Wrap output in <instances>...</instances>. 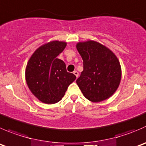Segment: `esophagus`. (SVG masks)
<instances>
[{
    "instance_id": "esophagus-1",
    "label": "esophagus",
    "mask_w": 146,
    "mask_h": 146,
    "mask_svg": "<svg viewBox=\"0 0 146 146\" xmlns=\"http://www.w3.org/2000/svg\"><path fill=\"white\" fill-rule=\"evenodd\" d=\"M73 74L76 76V78H78V72L75 70V71H73Z\"/></svg>"
}]
</instances>
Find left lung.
<instances>
[{
  "label": "left lung",
  "mask_w": 146,
  "mask_h": 146,
  "mask_svg": "<svg viewBox=\"0 0 146 146\" xmlns=\"http://www.w3.org/2000/svg\"><path fill=\"white\" fill-rule=\"evenodd\" d=\"M76 48L83 60V70L76 80L83 96L93 103L109 98L121 83L118 58L108 48L94 40L78 42Z\"/></svg>",
  "instance_id": "left-lung-1"
}]
</instances>
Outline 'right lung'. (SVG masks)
Wrapping results in <instances>:
<instances>
[{
    "instance_id": "add662e5",
    "label": "right lung",
    "mask_w": 146,
    "mask_h": 146,
    "mask_svg": "<svg viewBox=\"0 0 146 146\" xmlns=\"http://www.w3.org/2000/svg\"><path fill=\"white\" fill-rule=\"evenodd\" d=\"M67 43L53 40L35 50L25 68V80L31 93L42 103L54 104L64 96L68 87L76 78L67 72L64 62L57 56Z\"/></svg>"
}]
</instances>
